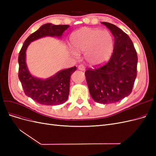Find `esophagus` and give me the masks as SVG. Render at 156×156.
I'll return each mask as SVG.
<instances>
[{"instance_id": "1", "label": "esophagus", "mask_w": 156, "mask_h": 156, "mask_svg": "<svg viewBox=\"0 0 156 156\" xmlns=\"http://www.w3.org/2000/svg\"><path fill=\"white\" fill-rule=\"evenodd\" d=\"M78 69L79 70H82V71H84V69H85V67H84V66L83 64H80L78 66Z\"/></svg>"}]
</instances>
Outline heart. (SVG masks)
<instances>
[{
  "label": "heart",
  "instance_id": "heart-1",
  "mask_svg": "<svg viewBox=\"0 0 156 156\" xmlns=\"http://www.w3.org/2000/svg\"><path fill=\"white\" fill-rule=\"evenodd\" d=\"M70 42L75 51L84 53L87 62L92 66H100L110 58L114 48V40L107 30L83 27L72 32Z\"/></svg>",
  "mask_w": 156,
  "mask_h": 156
}]
</instances>
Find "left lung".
<instances>
[{"instance_id": "1", "label": "left lung", "mask_w": 156, "mask_h": 156, "mask_svg": "<svg viewBox=\"0 0 156 156\" xmlns=\"http://www.w3.org/2000/svg\"><path fill=\"white\" fill-rule=\"evenodd\" d=\"M115 37L113 53L102 66L89 68L85 77L89 92L97 103L119 101L131 93L136 77L138 57L129 36L116 25L102 22Z\"/></svg>"}]
</instances>
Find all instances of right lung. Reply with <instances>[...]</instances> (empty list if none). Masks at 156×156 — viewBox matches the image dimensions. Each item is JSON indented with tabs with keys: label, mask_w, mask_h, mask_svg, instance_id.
Returning a JSON list of instances; mask_svg holds the SVG:
<instances>
[{
	"label": "right lung",
	"mask_w": 156,
	"mask_h": 156,
	"mask_svg": "<svg viewBox=\"0 0 156 156\" xmlns=\"http://www.w3.org/2000/svg\"><path fill=\"white\" fill-rule=\"evenodd\" d=\"M69 25L48 23L32 33L23 45L18 57L19 79L25 94L33 100L46 105H60L66 101L69 93L70 77L76 66L61 70L53 76L43 80L33 77L27 68L26 50L31 41L45 36L61 37Z\"/></svg>",
	"instance_id": "obj_1"
}]
</instances>
